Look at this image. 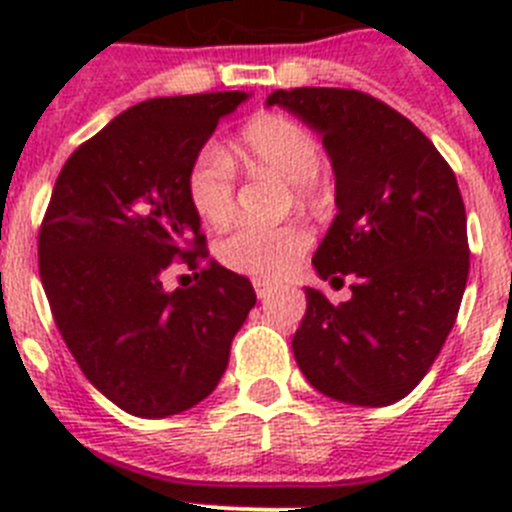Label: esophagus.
<instances>
[{
    "mask_svg": "<svg viewBox=\"0 0 512 512\" xmlns=\"http://www.w3.org/2000/svg\"><path fill=\"white\" fill-rule=\"evenodd\" d=\"M253 289H256V295H259V300H266V297L274 292V284L271 282H264V279H253Z\"/></svg>",
    "mask_w": 512,
    "mask_h": 512,
    "instance_id": "esophagus-1",
    "label": "esophagus"
}]
</instances>
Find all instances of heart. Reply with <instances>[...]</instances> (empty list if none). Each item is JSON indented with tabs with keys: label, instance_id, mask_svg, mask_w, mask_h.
<instances>
[{
	"label": "heart",
	"instance_id": "obj_1",
	"mask_svg": "<svg viewBox=\"0 0 512 512\" xmlns=\"http://www.w3.org/2000/svg\"><path fill=\"white\" fill-rule=\"evenodd\" d=\"M241 146L253 166L274 171L307 194L318 176L323 153L318 138L282 115H261L241 133ZM187 194L194 212L210 225H225L235 212V166L225 148L207 143L194 153L187 171ZM312 243L302 223L241 225L225 235L217 256L228 269L256 279H282Z\"/></svg>",
	"mask_w": 512,
	"mask_h": 512
}]
</instances>
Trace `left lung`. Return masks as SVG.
Wrapping results in <instances>:
<instances>
[{"mask_svg":"<svg viewBox=\"0 0 512 512\" xmlns=\"http://www.w3.org/2000/svg\"><path fill=\"white\" fill-rule=\"evenodd\" d=\"M266 104L323 135L338 215L312 264L330 284L354 279L341 305L305 289L297 366L333 400L392 405L441 354L467 287V212L454 171L408 117L359 89H279Z\"/></svg>","mask_w":512,"mask_h":512,"instance_id":"1","label":"left lung"}]
</instances>
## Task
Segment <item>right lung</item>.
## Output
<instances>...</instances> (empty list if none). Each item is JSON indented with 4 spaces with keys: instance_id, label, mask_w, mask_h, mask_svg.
<instances>
[{
    "instance_id": "1",
    "label": "right lung",
    "mask_w": 512,
    "mask_h": 512,
    "mask_svg": "<svg viewBox=\"0 0 512 512\" xmlns=\"http://www.w3.org/2000/svg\"><path fill=\"white\" fill-rule=\"evenodd\" d=\"M246 92L158 97L81 143L53 187L38 269L84 377L125 413L166 418L217 387L256 305L251 282L210 259L187 171ZM182 260L198 284L166 293Z\"/></svg>"
}]
</instances>
